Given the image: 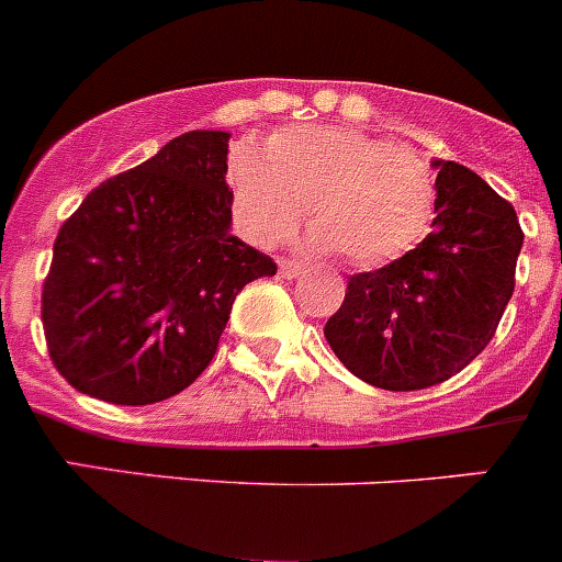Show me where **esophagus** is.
Segmentation results:
<instances>
[{
	"label": "esophagus",
	"instance_id": "esophagus-1",
	"mask_svg": "<svg viewBox=\"0 0 562 562\" xmlns=\"http://www.w3.org/2000/svg\"><path fill=\"white\" fill-rule=\"evenodd\" d=\"M302 271H305V266L302 263H293V260H280V274L285 277V280H296Z\"/></svg>",
	"mask_w": 562,
	"mask_h": 562
}]
</instances>
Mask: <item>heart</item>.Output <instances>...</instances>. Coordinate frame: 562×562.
Masks as SVG:
<instances>
[{"label": "heart", "instance_id": "heart-1", "mask_svg": "<svg viewBox=\"0 0 562 562\" xmlns=\"http://www.w3.org/2000/svg\"><path fill=\"white\" fill-rule=\"evenodd\" d=\"M235 213L257 244H277L302 210L311 244L355 266H380L427 235L435 216V175L427 157L352 127H291L263 151L238 146L229 160Z\"/></svg>", "mask_w": 562, "mask_h": 562}]
</instances>
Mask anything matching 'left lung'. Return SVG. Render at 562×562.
Returning <instances> with one entry per match:
<instances>
[{
  "mask_svg": "<svg viewBox=\"0 0 562 562\" xmlns=\"http://www.w3.org/2000/svg\"><path fill=\"white\" fill-rule=\"evenodd\" d=\"M432 233L376 271L349 277L324 327L340 363L382 391H422L463 371L494 338L516 285L524 233L480 175L435 157Z\"/></svg>",
  "mask_w": 562,
  "mask_h": 562,
  "instance_id": "8db88e82",
  "label": "left lung"
}]
</instances>
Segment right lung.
<instances>
[{
	"instance_id": "1",
	"label": "right lung",
	"mask_w": 562,
	"mask_h": 562,
	"mask_svg": "<svg viewBox=\"0 0 562 562\" xmlns=\"http://www.w3.org/2000/svg\"><path fill=\"white\" fill-rule=\"evenodd\" d=\"M227 151L222 130L180 135L63 224L41 318L68 385L110 405L169 400L207 369L244 285L277 274L229 233Z\"/></svg>"
}]
</instances>
